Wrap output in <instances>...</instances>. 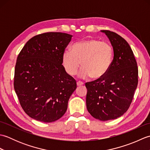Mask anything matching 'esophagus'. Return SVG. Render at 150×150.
I'll return each instance as SVG.
<instances>
[{
  "mask_svg": "<svg viewBox=\"0 0 150 150\" xmlns=\"http://www.w3.org/2000/svg\"><path fill=\"white\" fill-rule=\"evenodd\" d=\"M77 85L78 86H79L83 85V82H81V81H78V82H77Z\"/></svg>",
  "mask_w": 150,
  "mask_h": 150,
  "instance_id": "34e87169",
  "label": "esophagus"
}]
</instances>
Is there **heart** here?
Returning <instances> with one entry per match:
<instances>
[{"mask_svg": "<svg viewBox=\"0 0 150 150\" xmlns=\"http://www.w3.org/2000/svg\"><path fill=\"white\" fill-rule=\"evenodd\" d=\"M113 59L112 46L105 41L90 39L75 43L71 51L65 50L62 54V64L67 73L75 75L80 68L81 77L89 76L100 79L110 69Z\"/></svg>", "mask_w": 150, "mask_h": 150, "instance_id": "obj_1", "label": "heart"}]
</instances>
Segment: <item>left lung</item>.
Wrapping results in <instances>:
<instances>
[{
    "instance_id": "1",
    "label": "left lung",
    "mask_w": 150,
    "mask_h": 150,
    "mask_svg": "<svg viewBox=\"0 0 150 150\" xmlns=\"http://www.w3.org/2000/svg\"><path fill=\"white\" fill-rule=\"evenodd\" d=\"M101 31L113 46V62L106 75L85 85L88 112L95 119L106 121L117 119L128 110L137 87L138 67L125 39L113 31Z\"/></svg>"
}]
</instances>
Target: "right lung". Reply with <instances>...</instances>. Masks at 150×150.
<instances>
[{
  "label": "right lung",
  "mask_w": 150,
  "mask_h": 150,
  "mask_svg": "<svg viewBox=\"0 0 150 150\" xmlns=\"http://www.w3.org/2000/svg\"><path fill=\"white\" fill-rule=\"evenodd\" d=\"M71 37L61 32L37 35L18 54L14 89L22 108L34 119L52 122L66 113L77 88L75 79L62 65V54Z\"/></svg>",
  "instance_id": "obj_1"
}]
</instances>
